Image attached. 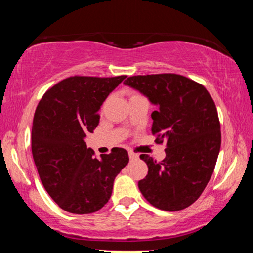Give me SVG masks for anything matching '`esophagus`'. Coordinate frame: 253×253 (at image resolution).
Wrapping results in <instances>:
<instances>
[{"instance_id": "esophagus-1", "label": "esophagus", "mask_w": 253, "mask_h": 253, "mask_svg": "<svg viewBox=\"0 0 253 253\" xmlns=\"http://www.w3.org/2000/svg\"><path fill=\"white\" fill-rule=\"evenodd\" d=\"M128 156H129L130 160H136V158H138V155H137V154H135L134 152L128 153Z\"/></svg>"}]
</instances>
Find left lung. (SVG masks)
Masks as SVG:
<instances>
[{
    "mask_svg": "<svg viewBox=\"0 0 253 253\" xmlns=\"http://www.w3.org/2000/svg\"><path fill=\"white\" fill-rule=\"evenodd\" d=\"M124 84L148 98L152 132L166 143L162 162L142 154L148 174L138 182L144 198L157 209L179 211L202 194L215 168L221 147L216 107L202 84L175 74L132 76Z\"/></svg>",
    "mask_w": 253,
    "mask_h": 253,
    "instance_id": "obj_1",
    "label": "left lung"
}]
</instances>
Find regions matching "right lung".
<instances>
[{"instance_id":"add662e5","label":"right lung","mask_w":253,"mask_h":253,"mask_svg":"<svg viewBox=\"0 0 253 253\" xmlns=\"http://www.w3.org/2000/svg\"><path fill=\"white\" fill-rule=\"evenodd\" d=\"M126 76L69 77L46 91L36 109L31 148L48 194L60 208L89 214L108 202L115 177L129 161L124 148L99 158L84 138L99 124L102 102Z\"/></svg>"}]
</instances>
